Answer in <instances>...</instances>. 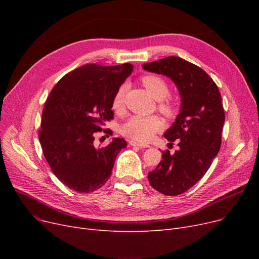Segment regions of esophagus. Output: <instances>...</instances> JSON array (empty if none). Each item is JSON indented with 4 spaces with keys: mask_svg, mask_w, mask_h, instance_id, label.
I'll use <instances>...</instances> for the list:
<instances>
[{
    "mask_svg": "<svg viewBox=\"0 0 259 259\" xmlns=\"http://www.w3.org/2000/svg\"><path fill=\"white\" fill-rule=\"evenodd\" d=\"M129 144L131 145V146H134V147H139V148H148V147H150L149 145H144V144H140V143H138V142H135V141H129Z\"/></svg>",
    "mask_w": 259,
    "mask_h": 259,
    "instance_id": "esophagus-1",
    "label": "esophagus"
}]
</instances>
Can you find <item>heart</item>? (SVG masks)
Returning <instances> with one entry per match:
<instances>
[{
    "label": "heart",
    "mask_w": 259,
    "mask_h": 259,
    "mask_svg": "<svg viewBox=\"0 0 259 259\" xmlns=\"http://www.w3.org/2000/svg\"><path fill=\"white\" fill-rule=\"evenodd\" d=\"M142 83L147 91L156 101H159V110L167 115H171L174 112V106L170 101L165 100L169 94V87L166 81L157 75L148 74L142 77ZM126 90L127 85L122 84L117 88L114 94L112 109L115 112H120L124 108ZM161 128L162 122L157 116L133 115L121 125L120 132L133 141L147 143L153 137V134L161 130Z\"/></svg>",
    "instance_id": "b5f03b06"
}]
</instances>
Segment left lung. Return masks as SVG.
<instances>
[{"instance_id": "obj_1", "label": "left lung", "mask_w": 259, "mask_h": 259, "mask_svg": "<svg viewBox=\"0 0 259 259\" xmlns=\"http://www.w3.org/2000/svg\"><path fill=\"white\" fill-rule=\"evenodd\" d=\"M143 69L169 77L181 95L180 113L164 134L170 144L178 142L179 150L162 152L161 161L148 174L156 191L180 195L206 174L220 151L225 124L222 95L201 68L179 57L146 63Z\"/></svg>"}]
</instances>
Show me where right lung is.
Segmentation results:
<instances>
[{
  "mask_svg": "<svg viewBox=\"0 0 259 259\" xmlns=\"http://www.w3.org/2000/svg\"><path fill=\"white\" fill-rule=\"evenodd\" d=\"M132 70L131 64L84 65L63 76L47 98L38 140L53 174L74 191L89 193L104 186L127 146L113 138L105 148L97 147L94 134L113 118V97Z\"/></svg>",
  "mask_w": 259,
  "mask_h": 259,
  "instance_id": "obj_1",
  "label": "right lung"
}]
</instances>
